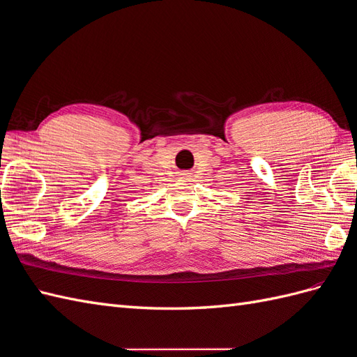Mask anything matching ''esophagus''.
<instances>
[{
	"label": "esophagus",
	"instance_id": "obj_1",
	"mask_svg": "<svg viewBox=\"0 0 357 357\" xmlns=\"http://www.w3.org/2000/svg\"><path fill=\"white\" fill-rule=\"evenodd\" d=\"M178 177H180L181 180H189V178H190V172H188V171H183V172H180Z\"/></svg>",
	"mask_w": 357,
	"mask_h": 357
}]
</instances>
